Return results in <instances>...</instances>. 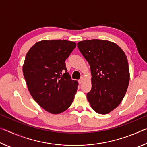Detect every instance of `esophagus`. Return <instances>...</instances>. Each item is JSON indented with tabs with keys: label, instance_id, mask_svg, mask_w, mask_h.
Instances as JSON below:
<instances>
[{
	"label": "esophagus",
	"instance_id": "34e87169",
	"mask_svg": "<svg viewBox=\"0 0 147 147\" xmlns=\"http://www.w3.org/2000/svg\"><path fill=\"white\" fill-rule=\"evenodd\" d=\"M83 80H84V77H82V76L81 77V78H80V79L79 80H78V82H79V83L80 84H81L82 82H83Z\"/></svg>",
	"mask_w": 147,
	"mask_h": 147
}]
</instances>
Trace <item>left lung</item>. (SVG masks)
Instances as JSON below:
<instances>
[{"label":"left lung","mask_w":147,"mask_h":147,"mask_svg":"<svg viewBox=\"0 0 147 147\" xmlns=\"http://www.w3.org/2000/svg\"><path fill=\"white\" fill-rule=\"evenodd\" d=\"M77 46L90 66L91 89L87 98L91 107L100 114L111 112L123 100L130 81L125 53L107 40H84Z\"/></svg>","instance_id":"8db88e82"}]
</instances>
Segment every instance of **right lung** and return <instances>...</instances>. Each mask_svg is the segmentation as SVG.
Returning <instances> with one entry per match:
<instances>
[{
	"label": "right lung",
	"mask_w": 147,
	"mask_h": 147,
	"mask_svg": "<svg viewBox=\"0 0 147 147\" xmlns=\"http://www.w3.org/2000/svg\"><path fill=\"white\" fill-rule=\"evenodd\" d=\"M76 44L67 40H43L27 53L23 75L34 100L45 110L59 114L71 105L78 83L71 79L65 61Z\"/></svg>",
	"instance_id": "1"
}]
</instances>
